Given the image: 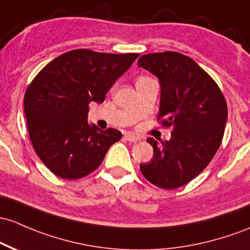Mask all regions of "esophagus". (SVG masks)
I'll return each instance as SVG.
<instances>
[{"instance_id":"34e87169","label":"esophagus","mask_w":250,"mask_h":250,"mask_svg":"<svg viewBox=\"0 0 250 250\" xmlns=\"http://www.w3.org/2000/svg\"><path fill=\"white\" fill-rule=\"evenodd\" d=\"M125 140H127V141H129V142H138L140 140L138 136H135L134 134H130V133L125 134Z\"/></svg>"}]
</instances>
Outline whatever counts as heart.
<instances>
[{
  "instance_id": "heart-1",
  "label": "heart",
  "mask_w": 250,
  "mask_h": 250,
  "mask_svg": "<svg viewBox=\"0 0 250 250\" xmlns=\"http://www.w3.org/2000/svg\"><path fill=\"white\" fill-rule=\"evenodd\" d=\"M141 79H142V78H141Z\"/></svg>"
}]
</instances>
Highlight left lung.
<instances>
[{"label":"left lung","instance_id":"left-lung-1","mask_svg":"<svg viewBox=\"0 0 250 250\" xmlns=\"http://www.w3.org/2000/svg\"><path fill=\"white\" fill-rule=\"evenodd\" d=\"M138 65L158 77V120L172 128L169 141L147 139L154 154L149 163L140 164V169L153 185L173 190L201 173L221 146L228 119L226 98L216 82L182 53L145 54Z\"/></svg>","mask_w":250,"mask_h":250}]
</instances>
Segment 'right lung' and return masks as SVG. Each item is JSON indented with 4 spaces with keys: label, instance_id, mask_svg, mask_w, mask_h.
Returning a JSON list of instances; mask_svg holds the SVG:
<instances>
[{
    "label": "right lung",
    "instance_id": "right-lung-1",
    "mask_svg": "<svg viewBox=\"0 0 250 250\" xmlns=\"http://www.w3.org/2000/svg\"><path fill=\"white\" fill-rule=\"evenodd\" d=\"M139 53L111 54L73 49L48 62L24 94V115L34 150L62 179L94 172L122 133L87 123L89 104L102 103Z\"/></svg>",
    "mask_w": 250,
    "mask_h": 250
}]
</instances>
